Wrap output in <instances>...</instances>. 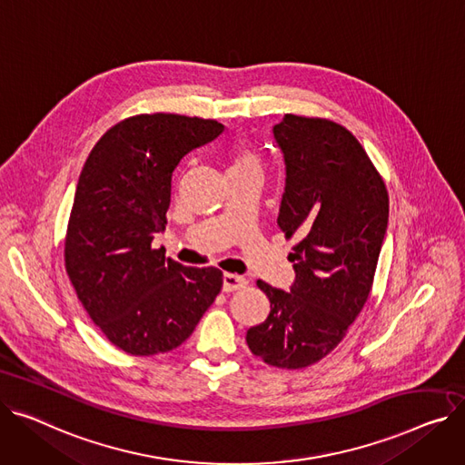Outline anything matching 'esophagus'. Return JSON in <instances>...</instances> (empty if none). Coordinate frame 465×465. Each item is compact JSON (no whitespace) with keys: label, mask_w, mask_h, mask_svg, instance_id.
Here are the masks:
<instances>
[{"label":"esophagus","mask_w":465,"mask_h":465,"mask_svg":"<svg viewBox=\"0 0 465 465\" xmlns=\"http://www.w3.org/2000/svg\"><path fill=\"white\" fill-rule=\"evenodd\" d=\"M246 284H249V281H246L244 276H239V274H232V272H226L223 276V290L224 292H235V290H242Z\"/></svg>","instance_id":"obj_1"}]
</instances>
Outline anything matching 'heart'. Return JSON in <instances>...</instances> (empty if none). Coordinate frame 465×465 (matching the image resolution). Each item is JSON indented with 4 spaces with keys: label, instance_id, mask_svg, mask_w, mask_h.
<instances>
[{
    "label": "heart",
    "instance_id": "b5f03b06",
    "mask_svg": "<svg viewBox=\"0 0 465 465\" xmlns=\"http://www.w3.org/2000/svg\"><path fill=\"white\" fill-rule=\"evenodd\" d=\"M256 168L260 170V157L254 149L249 145H239L232 151V166L230 170H249Z\"/></svg>",
    "mask_w": 465,
    "mask_h": 465
}]
</instances>
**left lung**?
<instances>
[{
    "instance_id": "1",
    "label": "left lung",
    "mask_w": 465,
    "mask_h": 465,
    "mask_svg": "<svg viewBox=\"0 0 465 465\" xmlns=\"http://www.w3.org/2000/svg\"><path fill=\"white\" fill-rule=\"evenodd\" d=\"M272 134L286 163L278 226L301 241L290 254V292L258 281L271 312L246 331V344L263 362L297 370L342 342L368 301L389 194L359 140L338 123L286 114Z\"/></svg>"
}]
</instances>
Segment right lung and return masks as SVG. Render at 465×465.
Segmentation results:
<instances>
[{"label": "right lung", "instance_id": "1", "mask_svg": "<svg viewBox=\"0 0 465 465\" xmlns=\"http://www.w3.org/2000/svg\"><path fill=\"white\" fill-rule=\"evenodd\" d=\"M224 133L214 119L140 114L91 149L65 237V269L85 312L131 355L181 346L223 288V271L184 267L153 249L166 228L173 172Z\"/></svg>", "mask_w": 465, "mask_h": 465}]
</instances>
